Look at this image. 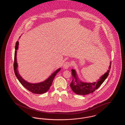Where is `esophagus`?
Returning <instances> with one entry per match:
<instances>
[{"instance_id": "esophagus-1", "label": "esophagus", "mask_w": 125, "mask_h": 125, "mask_svg": "<svg viewBox=\"0 0 125 125\" xmlns=\"http://www.w3.org/2000/svg\"><path fill=\"white\" fill-rule=\"evenodd\" d=\"M70 63L69 62H65L64 65H63V68L64 69H68L69 68V67L70 66Z\"/></svg>"}]
</instances>
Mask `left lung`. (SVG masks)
Instances as JSON below:
<instances>
[{
	"mask_svg": "<svg viewBox=\"0 0 125 125\" xmlns=\"http://www.w3.org/2000/svg\"><path fill=\"white\" fill-rule=\"evenodd\" d=\"M111 62L107 71L103 74L97 81L93 83L83 82L78 77L77 72L75 69H71L73 80L70 83V87L72 90L76 94L80 95H85L89 94L97 89L103 82L105 80L111 69Z\"/></svg>",
	"mask_w": 125,
	"mask_h": 125,
	"instance_id": "left-lung-1",
	"label": "left lung"
}]
</instances>
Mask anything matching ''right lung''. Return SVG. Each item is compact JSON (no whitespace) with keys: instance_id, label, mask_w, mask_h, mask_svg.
<instances>
[{"instance_id":"right-lung-1","label":"right lung","mask_w":125,"mask_h":125,"mask_svg":"<svg viewBox=\"0 0 125 125\" xmlns=\"http://www.w3.org/2000/svg\"><path fill=\"white\" fill-rule=\"evenodd\" d=\"M21 36H20V38ZM19 47V42L17 41L16 43V45L15 47V53H14V71L15 74L17 78L19 81L20 82L22 86L27 89L29 90L33 93L37 94H41L46 92L49 89L50 87L51 86L54 78L55 77L57 73L60 71L61 68L57 69L55 72L48 78L45 81L39 83H30L27 81H25L23 78L22 77L18 71V64L17 62V51Z\"/></svg>"}]
</instances>
